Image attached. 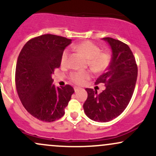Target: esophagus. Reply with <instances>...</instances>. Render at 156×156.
<instances>
[{
    "label": "esophagus",
    "mask_w": 156,
    "mask_h": 156,
    "mask_svg": "<svg viewBox=\"0 0 156 156\" xmlns=\"http://www.w3.org/2000/svg\"><path fill=\"white\" fill-rule=\"evenodd\" d=\"M74 89H75V92H78V91H79L80 90V88H79V87H74Z\"/></svg>",
    "instance_id": "1"
}]
</instances>
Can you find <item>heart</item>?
<instances>
[{
  "instance_id": "heart-1",
  "label": "heart",
  "mask_w": 156,
  "mask_h": 156,
  "mask_svg": "<svg viewBox=\"0 0 156 156\" xmlns=\"http://www.w3.org/2000/svg\"><path fill=\"white\" fill-rule=\"evenodd\" d=\"M75 49L79 51L89 59V65L97 72H101L107 68L111 61L108 53L101 52V48L90 41H83L74 46ZM69 55V50L67 48L63 51L61 58V63L65 64ZM91 77L89 71H77L70 75L71 80L78 85H83Z\"/></svg>"
}]
</instances>
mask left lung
Instances as JSON below:
<instances>
[{
    "instance_id": "8db88e82",
    "label": "left lung",
    "mask_w": 156,
    "mask_h": 156,
    "mask_svg": "<svg viewBox=\"0 0 156 156\" xmlns=\"http://www.w3.org/2000/svg\"><path fill=\"white\" fill-rule=\"evenodd\" d=\"M102 39L110 46L112 58L95 84L104 83L105 89L100 94L86 89L88 97L83 109L92 120L106 122L120 115L128 106L136 83L138 69L133 53L126 44L111 37Z\"/></svg>"
}]
</instances>
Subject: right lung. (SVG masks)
<instances>
[{"label":"right lung","mask_w":156,"mask_h":156,"mask_svg":"<svg viewBox=\"0 0 156 156\" xmlns=\"http://www.w3.org/2000/svg\"><path fill=\"white\" fill-rule=\"evenodd\" d=\"M71 41L53 34L39 36L26 42L19 54L15 71L17 94L27 112L41 121L62 117L75 92L69 85L55 87L51 77Z\"/></svg>","instance_id":"add662e5"}]
</instances>
